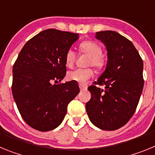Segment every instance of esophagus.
I'll use <instances>...</instances> for the list:
<instances>
[{"instance_id": "1", "label": "esophagus", "mask_w": 155, "mask_h": 155, "mask_svg": "<svg viewBox=\"0 0 155 155\" xmlns=\"http://www.w3.org/2000/svg\"><path fill=\"white\" fill-rule=\"evenodd\" d=\"M79 87H80L81 91H83V90L86 89V86H84V84H79Z\"/></svg>"}]
</instances>
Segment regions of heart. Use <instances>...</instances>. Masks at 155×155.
<instances>
[{
	"label": "heart",
	"mask_w": 155,
	"mask_h": 155,
	"mask_svg": "<svg viewBox=\"0 0 155 155\" xmlns=\"http://www.w3.org/2000/svg\"><path fill=\"white\" fill-rule=\"evenodd\" d=\"M80 53H85L89 56L87 61V66H92L97 71L103 69L106 63V59L102 53V48L97 42L91 40L82 42L79 46ZM77 55L73 50H68L65 55V63L67 67L71 68L76 61ZM93 76V71L91 68L75 69L68 73V78L70 81L84 83Z\"/></svg>",
	"instance_id": "heart-1"
}]
</instances>
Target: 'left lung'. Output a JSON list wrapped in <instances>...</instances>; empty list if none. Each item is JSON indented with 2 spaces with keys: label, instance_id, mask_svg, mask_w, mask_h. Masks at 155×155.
Here are the masks:
<instances>
[{
  "label": "left lung",
  "instance_id": "1",
  "mask_svg": "<svg viewBox=\"0 0 155 155\" xmlns=\"http://www.w3.org/2000/svg\"><path fill=\"white\" fill-rule=\"evenodd\" d=\"M95 37L106 46L108 62L104 73L87 87L91 99L86 111L94 126L116 130L136 111L143 87V61L132 42L116 31H98Z\"/></svg>",
  "mask_w": 155,
  "mask_h": 155
}]
</instances>
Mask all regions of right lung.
I'll list each match as a JSON object with an SVG mask.
<instances>
[{
    "label": "right lung",
    "mask_w": 155,
    "mask_h": 155,
    "mask_svg": "<svg viewBox=\"0 0 155 155\" xmlns=\"http://www.w3.org/2000/svg\"><path fill=\"white\" fill-rule=\"evenodd\" d=\"M78 34L50 28L25 44L13 65L12 94L25 122L39 131L55 129L68 105L78 94V84L61 81L66 75V53Z\"/></svg>",
    "instance_id": "right-lung-1"
}]
</instances>
